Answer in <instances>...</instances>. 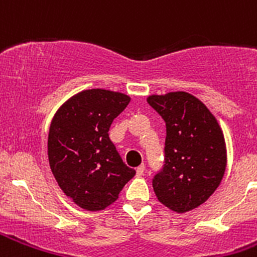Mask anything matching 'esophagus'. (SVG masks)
Listing matches in <instances>:
<instances>
[{"mask_svg":"<svg viewBox=\"0 0 257 257\" xmlns=\"http://www.w3.org/2000/svg\"><path fill=\"white\" fill-rule=\"evenodd\" d=\"M144 172H145V166L144 165L139 166V167L136 169V176H143Z\"/></svg>","mask_w":257,"mask_h":257,"instance_id":"obj_1","label":"esophagus"}]
</instances>
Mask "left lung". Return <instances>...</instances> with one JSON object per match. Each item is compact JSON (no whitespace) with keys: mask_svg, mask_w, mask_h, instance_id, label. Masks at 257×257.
<instances>
[{"mask_svg":"<svg viewBox=\"0 0 257 257\" xmlns=\"http://www.w3.org/2000/svg\"><path fill=\"white\" fill-rule=\"evenodd\" d=\"M149 105L166 123L165 160L153 189L166 207L187 212L205 203L226 166L225 140L205 104L184 91L152 95Z\"/></svg>","mask_w":257,"mask_h":257,"instance_id":"obj_1","label":"left lung"}]
</instances>
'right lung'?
<instances>
[{
    "label": "right lung",
    "instance_id": "right-lung-1",
    "mask_svg": "<svg viewBox=\"0 0 257 257\" xmlns=\"http://www.w3.org/2000/svg\"><path fill=\"white\" fill-rule=\"evenodd\" d=\"M130 97L92 88L70 97L54 115L47 153L61 190L79 207L104 210L118 198L135 170L124 165L109 127Z\"/></svg>",
    "mask_w": 257,
    "mask_h": 257
}]
</instances>
